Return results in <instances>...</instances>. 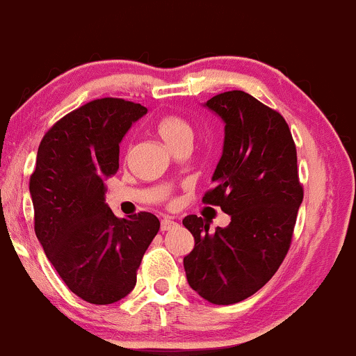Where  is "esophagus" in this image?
<instances>
[{
    "label": "esophagus",
    "mask_w": 356,
    "mask_h": 356,
    "mask_svg": "<svg viewBox=\"0 0 356 356\" xmlns=\"http://www.w3.org/2000/svg\"><path fill=\"white\" fill-rule=\"evenodd\" d=\"M175 227H177V222H174L172 218H164L163 222H161V232H169Z\"/></svg>",
    "instance_id": "34e87169"
}]
</instances>
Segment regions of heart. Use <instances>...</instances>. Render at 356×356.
<instances>
[{
    "mask_svg": "<svg viewBox=\"0 0 356 356\" xmlns=\"http://www.w3.org/2000/svg\"><path fill=\"white\" fill-rule=\"evenodd\" d=\"M156 131L170 149H177L184 143H192L193 129L188 121L181 115L165 113L157 120Z\"/></svg>",
    "mask_w": 356,
    "mask_h": 356,
    "instance_id": "obj_1",
    "label": "heart"
}]
</instances>
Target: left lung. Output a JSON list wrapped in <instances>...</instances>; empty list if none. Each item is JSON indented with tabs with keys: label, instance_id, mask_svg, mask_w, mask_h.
<instances>
[{
	"label": "left lung",
	"instance_id": "obj_1",
	"mask_svg": "<svg viewBox=\"0 0 356 356\" xmlns=\"http://www.w3.org/2000/svg\"><path fill=\"white\" fill-rule=\"evenodd\" d=\"M225 121L223 154L202 202L232 217L210 232L197 215L182 220L195 238L184 258L188 284L205 300L230 305L248 299L271 279L289 251L304 188L289 124L241 90L205 103Z\"/></svg>",
	"mask_w": 356,
	"mask_h": 356
}]
</instances>
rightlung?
<instances>
[{"label":"right lung","mask_w":356,"mask_h":356,"mask_svg":"<svg viewBox=\"0 0 356 356\" xmlns=\"http://www.w3.org/2000/svg\"><path fill=\"white\" fill-rule=\"evenodd\" d=\"M143 105L98 98L67 113L44 134L29 179L34 230L65 286L106 305L136 286L138 268L159 232L149 211L118 218L105 204V179L120 168V143Z\"/></svg>","instance_id":"1"}]
</instances>
